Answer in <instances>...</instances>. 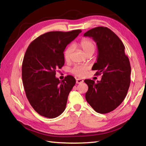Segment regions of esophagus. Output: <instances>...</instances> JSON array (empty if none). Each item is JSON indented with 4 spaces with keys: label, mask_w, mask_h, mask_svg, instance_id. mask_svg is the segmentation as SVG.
Listing matches in <instances>:
<instances>
[{
    "label": "esophagus",
    "mask_w": 146,
    "mask_h": 146,
    "mask_svg": "<svg viewBox=\"0 0 146 146\" xmlns=\"http://www.w3.org/2000/svg\"><path fill=\"white\" fill-rule=\"evenodd\" d=\"M76 83L77 84H80V83H83V80H82V79H80V78H78V79H76Z\"/></svg>",
    "instance_id": "obj_1"
}]
</instances>
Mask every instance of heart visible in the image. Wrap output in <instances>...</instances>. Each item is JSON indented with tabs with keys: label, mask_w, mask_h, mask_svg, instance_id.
I'll return each instance as SVG.
<instances>
[{
	"label": "heart",
	"mask_w": 146,
	"mask_h": 146,
	"mask_svg": "<svg viewBox=\"0 0 146 146\" xmlns=\"http://www.w3.org/2000/svg\"><path fill=\"white\" fill-rule=\"evenodd\" d=\"M79 47L82 49V50L86 54V52L89 51H95V46L94 42L92 40L90 39H83L79 43ZM73 51V47L71 45L68 46L65 49L64 51V58L66 61H69L70 60L71 55ZM89 69V66L87 64H78L74 66L71 70V72L77 76L83 77L84 76L88 70Z\"/></svg>",
	"instance_id": "b5f03b06"
}]
</instances>
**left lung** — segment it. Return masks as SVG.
Listing matches in <instances>:
<instances>
[{
    "label": "left lung",
    "mask_w": 146,
    "mask_h": 146,
    "mask_svg": "<svg viewBox=\"0 0 146 146\" xmlns=\"http://www.w3.org/2000/svg\"><path fill=\"white\" fill-rule=\"evenodd\" d=\"M84 36L97 42L98 54L92 70L102 75L100 82L85 80L88 90L85 98L94 110L100 113L113 111L124 100L131 83V67L125 53V46L112 31L99 26L88 31Z\"/></svg>",
    "instance_id": "left-lung-1"
}]
</instances>
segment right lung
Listing matches in <instances>:
<instances>
[{"label": "right lung", "instance_id": "obj_1", "mask_svg": "<svg viewBox=\"0 0 146 146\" xmlns=\"http://www.w3.org/2000/svg\"><path fill=\"white\" fill-rule=\"evenodd\" d=\"M82 30L51 31L38 37L29 45L22 65V79L27 100L41 115L53 119L66 108L68 97L76 83L68 75L60 81L56 70L64 64V51Z\"/></svg>", "mask_w": 146, "mask_h": 146}]
</instances>
